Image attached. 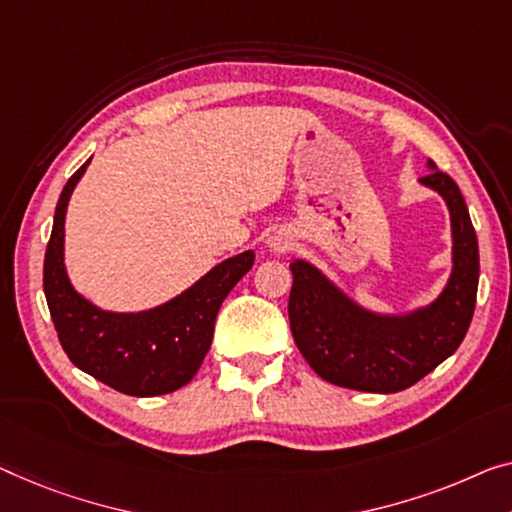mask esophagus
Returning a JSON list of instances; mask_svg holds the SVG:
<instances>
[{
    "label": "esophagus",
    "instance_id": "obj_1",
    "mask_svg": "<svg viewBox=\"0 0 512 512\" xmlns=\"http://www.w3.org/2000/svg\"><path fill=\"white\" fill-rule=\"evenodd\" d=\"M264 243L271 253H287V250L294 246V236L287 230H273L269 236H266Z\"/></svg>",
    "mask_w": 512,
    "mask_h": 512
}]
</instances>
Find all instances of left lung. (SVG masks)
Returning a JSON list of instances; mask_svg holds the SVG:
<instances>
[{
    "label": "left lung",
    "instance_id": "8db88e82",
    "mask_svg": "<svg viewBox=\"0 0 512 512\" xmlns=\"http://www.w3.org/2000/svg\"><path fill=\"white\" fill-rule=\"evenodd\" d=\"M421 186L446 202L451 273L430 303L379 312L352 299L308 259L294 257L289 326L310 368L335 386L398 393L451 356L467 335L478 292V241L457 183L427 160Z\"/></svg>",
    "mask_w": 512,
    "mask_h": 512
}]
</instances>
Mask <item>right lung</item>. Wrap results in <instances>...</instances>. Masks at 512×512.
<instances>
[{"label":"right lung","instance_id":"obj_1","mask_svg":"<svg viewBox=\"0 0 512 512\" xmlns=\"http://www.w3.org/2000/svg\"><path fill=\"white\" fill-rule=\"evenodd\" d=\"M91 158L61 190L43 264V289L61 347L75 368L135 398L186 386L207 356L225 296L253 269L255 253L227 257L165 303L137 312L105 310L73 287L66 271V211Z\"/></svg>","mask_w":512,"mask_h":512}]
</instances>
